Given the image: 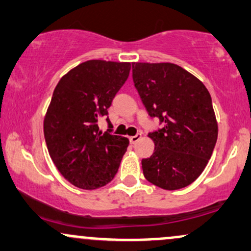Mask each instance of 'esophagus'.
I'll use <instances>...</instances> for the list:
<instances>
[{
    "label": "esophagus",
    "mask_w": 251,
    "mask_h": 251,
    "mask_svg": "<svg viewBox=\"0 0 251 251\" xmlns=\"http://www.w3.org/2000/svg\"><path fill=\"white\" fill-rule=\"evenodd\" d=\"M140 138H142V134L137 133L135 135H132V137H129V142H131L132 144H135L138 142V140H140Z\"/></svg>",
    "instance_id": "obj_1"
}]
</instances>
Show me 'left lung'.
<instances>
[{
    "instance_id": "1",
    "label": "left lung",
    "mask_w": 251,
    "mask_h": 251,
    "mask_svg": "<svg viewBox=\"0 0 251 251\" xmlns=\"http://www.w3.org/2000/svg\"><path fill=\"white\" fill-rule=\"evenodd\" d=\"M134 87L160 128L150 132L154 152L142 160L150 183L178 190L200 177L217 142L212 100L203 82L174 63H132Z\"/></svg>"
}]
</instances>
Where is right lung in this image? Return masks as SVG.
<instances>
[{"label": "right lung", "instance_id": "right-lung-1", "mask_svg": "<svg viewBox=\"0 0 251 251\" xmlns=\"http://www.w3.org/2000/svg\"><path fill=\"white\" fill-rule=\"evenodd\" d=\"M131 63L89 60L63 75L43 123L51 160L70 183L93 190L114 178L127 138L113 134L107 108L127 80ZM106 117L103 134L97 120Z\"/></svg>", "mask_w": 251, "mask_h": 251}]
</instances>
